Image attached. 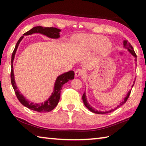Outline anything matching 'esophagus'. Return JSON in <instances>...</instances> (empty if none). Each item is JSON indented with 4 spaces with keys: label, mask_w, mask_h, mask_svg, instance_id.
<instances>
[{
    "label": "esophagus",
    "mask_w": 146,
    "mask_h": 146,
    "mask_svg": "<svg viewBox=\"0 0 146 146\" xmlns=\"http://www.w3.org/2000/svg\"><path fill=\"white\" fill-rule=\"evenodd\" d=\"M83 74H84V71L82 70V69H78V70L75 71V76L76 77L82 76Z\"/></svg>",
    "instance_id": "1"
}]
</instances>
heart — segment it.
Segmentation results:
<instances>
[{
	"label": "heart",
	"instance_id": "1",
	"mask_svg": "<svg viewBox=\"0 0 146 146\" xmlns=\"http://www.w3.org/2000/svg\"><path fill=\"white\" fill-rule=\"evenodd\" d=\"M80 43L84 48L89 49H97L101 47L103 52H107L110 49L111 44L106 41V38L98 35H88L82 36L80 39Z\"/></svg>",
	"mask_w": 146,
	"mask_h": 146
}]
</instances>
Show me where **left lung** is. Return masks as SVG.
Masks as SVG:
<instances>
[{
	"label": "left lung",
	"mask_w": 146,
	"mask_h": 146,
	"mask_svg": "<svg viewBox=\"0 0 146 146\" xmlns=\"http://www.w3.org/2000/svg\"><path fill=\"white\" fill-rule=\"evenodd\" d=\"M123 45H124L125 48H127L128 51H129V52H130L131 53L132 55H133V56H134L135 58H137V55H136V53H135V52L134 49H133V46H132L131 45V44L129 42H128L127 40H124V41H123ZM136 61H137V59H136ZM134 82H135V81H134ZM133 86H134V84H133V85L132 86V87H133ZM130 93H131V91H129V93H128L127 95L126 96V97H125V98H124V100H123L122 101V102L120 104L119 106H117V108H116L115 109H114V110H111L108 111H105V112H104H104L98 111L95 110V109L91 107V106L90 105V104H88L87 100H86V94H85V93H84L83 95H82V100H83L84 104V105H85L86 107L89 110H90L91 112H93V113H97V114H106V113H110V112L113 111H115V110H117V109L118 108H119L120 106L123 105V104H125V102H126V101H127V100L128 99V98H129V95H130Z\"/></svg>",
	"instance_id": "obj_1"
}]
</instances>
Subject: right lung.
Returning a JSON list of instances; mask_svg holds the SVG:
<instances>
[{
	"instance_id": "1",
	"label": "right lung",
	"mask_w": 146,
	"mask_h": 146,
	"mask_svg": "<svg viewBox=\"0 0 146 146\" xmlns=\"http://www.w3.org/2000/svg\"><path fill=\"white\" fill-rule=\"evenodd\" d=\"M60 31V29H57L56 28H42V26H36L32 28L30 30L26 32L25 33L23 34V35H31L33 33H39L43 35H45L47 36L49 38H58L60 35H59V32ZM24 36H22L19 40L17 42L15 48L14 50L13 51L11 56V82L12 86H13V90L15 93V95L17 96L18 100L20 101L22 104L23 106H26V108H29V110L35 111L38 112H49L50 111L53 110L55 108L56 105L58 104V101L60 100V91L62 88L63 85L64 84L68 82L69 80H72L74 78V75H75V73L73 71H68L67 73H65L64 74H62L61 75L58 76L57 78H56V82L55 84V86H54V91L52 93V95L50 97H49L48 100L46 102L41 104H34L33 102H29L28 100H27L25 97L21 94V92L17 90V87L16 86L14 78V74H13V62L14 60L15 55L16 51L18 48L19 43L21 42L22 39L23 38Z\"/></svg>"
}]
</instances>
